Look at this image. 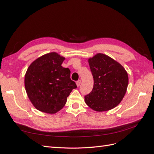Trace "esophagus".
<instances>
[{"label":"esophagus","mask_w":154,"mask_h":154,"mask_svg":"<svg viewBox=\"0 0 154 154\" xmlns=\"http://www.w3.org/2000/svg\"><path fill=\"white\" fill-rule=\"evenodd\" d=\"M80 83H81V80H78L76 82V85H77L78 87H79V86L80 85Z\"/></svg>","instance_id":"esophagus-1"}]
</instances>
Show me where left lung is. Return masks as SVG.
<instances>
[{"label": "left lung", "mask_w": 154, "mask_h": 154, "mask_svg": "<svg viewBox=\"0 0 154 154\" xmlns=\"http://www.w3.org/2000/svg\"><path fill=\"white\" fill-rule=\"evenodd\" d=\"M94 78L92 91L85 96L86 104L97 112L117 106L125 94L128 84L127 72L122 65L103 54L88 60Z\"/></svg>", "instance_id": "obj_1"}]
</instances>
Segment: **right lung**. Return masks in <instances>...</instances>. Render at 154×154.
I'll return each instance as SVG.
<instances>
[{
	"mask_svg": "<svg viewBox=\"0 0 154 154\" xmlns=\"http://www.w3.org/2000/svg\"><path fill=\"white\" fill-rule=\"evenodd\" d=\"M64 59L57 53H50L37 58L27 70L26 91L32 105L40 111L57 112L66 105L72 90L77 87L70 77V69L62 66Z\"/></svg>",
	"mask_w": 154,
	"mask_h": 154,
	"instance_id": "add662e5",
	"label": "right lung"
}]
</instances>
